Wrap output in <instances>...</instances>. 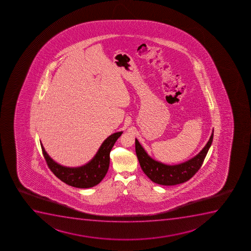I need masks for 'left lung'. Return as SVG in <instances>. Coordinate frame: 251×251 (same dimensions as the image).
Masks as SVG:
<instances>
[{
  "label": "left lung",
  "mask_w": 251,
  "mask_h": 251,
  "mask_svg": "<svg viewBox=\"0 0 251 251\" xmlns=\"http://www.w3.org/2000/svg\"><path fill=\"white\" fill-rule=\"evenodd\" d=\"M212 139L213 130L209 140L196 156L178 165H165L152 159L137 139H135L136 154L142 170L153 182L163 186H174L186 182L198 172L209 151Z\"/></svg>",
  "instance_id": "8db88e82"
}]
</instances>
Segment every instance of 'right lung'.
<instances>
[{
	"instance_id": "obj_1",
	"label": "right lung",
	"mask_w": 251,
	"mask_h": 251,
	"mask_svg": "<svg viewBox=\"0 0 251 251\" xmlns=\"http://www.w3.org/2000/svg\"><path fill=\"white\" fill-rule=\"evenodd\" d=\"M122 133V131L117 132L107 137L95 156L86 165L79 167H67L59 165L48 154L42 143L40 145L48 166L59 180L76 188H90L97 186L106 176L109 168L110 152Z\"/></svg>"
}]
</instances>
